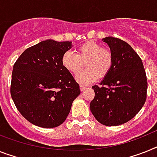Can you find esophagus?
I'll use <instances>...</instances> for the list:
<instances>
[{
	"mask_svg": "<svg viewBox=\"0 0 157 157\" xmlns=\"http://www.w3.org/2000/svg\"><path fill=\"white\" fill-rule=\"evenodd\" d=\"M86 89V86H83V85H80V90H84Z\"/></svg>",
	"mask_w": 157,
	"mask_h": 157,
	"instance_id": "obj_1",
	"label": "esophagus"
}]
</instances>
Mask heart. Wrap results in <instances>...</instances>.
Returning <instances> with one entry per match:
<instances>
[{"instance_id": "1", "label": "heart", "mask_w": 157, "mask_h": 157, "mask_svg": "<svg viewBox=\"0 0 157 157\" xmlns=\"http://www.w3.org/2000/svg\"><path fill=\"white\" fill-rule=\"evenodd\" d=\"M86 70L76 77L78 82L82 85L91 83L99 78H103L111 71L113 56L109 50L104 49L101 44L90 41L79 46L76 54L67 51L62 57V64L65 69L72 74H78L81 70L82 62H85Z\"/></svg>"}]
</instances>
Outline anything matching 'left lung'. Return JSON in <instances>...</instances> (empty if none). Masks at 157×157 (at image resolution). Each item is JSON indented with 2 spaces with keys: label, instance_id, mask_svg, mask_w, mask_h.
Wrapping results in <instances>:
<instances>
[{
  "label": "left lung",
  "instance_id": "1",
  "mask_svg": "<svg viewBox=\"0 0 157 157\" xmlns=\"http://www.w3.org/2000/svg\"><path fill=\"white\" fill-rule=\"evenodd\" d=\"M103 41L111 49L113 64L100 86H92L90 109L100 124L118 126L132 120L145 103L147 77L141 58L129 44L114 37Z\"/></svg>",
  "mask_w": 157,
  "mask_h": 157
}]
</instances>
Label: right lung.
I'll list each match as a JSON object with an SVG mask.
<instances>
[{
  "mask_svg": "<svg viewBox=\"0 0 157 157\" xmlns=\"http://www.w3.org/2000/svg\"><path fill=\"white\" fill-rule=\"evenodd\" d=\"M69 41H42L25 50L13 65L10 93L14 104L31 124L59 126L80 94L79 85L62 64Z\"/></svg>",
  "mask_w": 157,
  "mask_h": 157,
  "instance_id": "obj_1",
  "label": "right lung"
}]
</instances>
